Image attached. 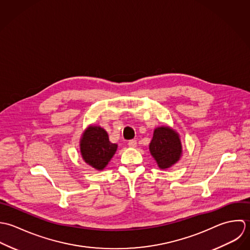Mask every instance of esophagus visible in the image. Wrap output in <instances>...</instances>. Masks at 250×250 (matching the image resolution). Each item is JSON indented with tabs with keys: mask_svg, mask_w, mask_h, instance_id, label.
Wrapping results in <instances>:
<instances>
[{
	"mask_svg": "<svg viewBox=\"0 0 250 250\" xmlns=\"http://www.w3.org/2000/svg\"><path fill=\"white\" fill-rule=\"evenodd\" d=\"M128 146L131 147V148H135L137 146V141L135 139H132V140H129L128 141Z\"/></svg>",
	"mask_w": 250,
	"mask_h": 250,
	"instance_id": "obj_1",
	"label": "esophagus"
}]
</instances>
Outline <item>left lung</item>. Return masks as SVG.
I'll return each mask as SVG.
<instances>
[{
	"instance_id": "1",
	"label": "left lung",
	"mask_w": 250,
	"mask_h": 250,
	"mask_svg": "<svg viewBox=\"0 0 250 250\" xmlns=\"http://www.w3.org/2000/svg\"><path fill=\"white\" fill-rule=\"evenodd\" d=\"M150 150L159 168L166 169L172 166L180 159L182 153L179 135L168 126L157 127L153 132Z\"/></svg>"
}]
</instances>
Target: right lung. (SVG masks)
Wrapping results in <instances>:
<instances>
[{
    "label": "right lung",
    "mask_w": 250,
    "mask_h": 250,
    "mask_svg": "<svg viewBox=\"0 0 250 250\" xmlns=\"http://www.w3.org/2000/svg\"><path fill=\"white\" fill-rule=\"evenodd\" d=\"M83 159L98 170H102L117 150L109 141L107 132L100 126H89L80 143Z\"/></svg>",
    "instance_id": "1"
}]
</instances>
